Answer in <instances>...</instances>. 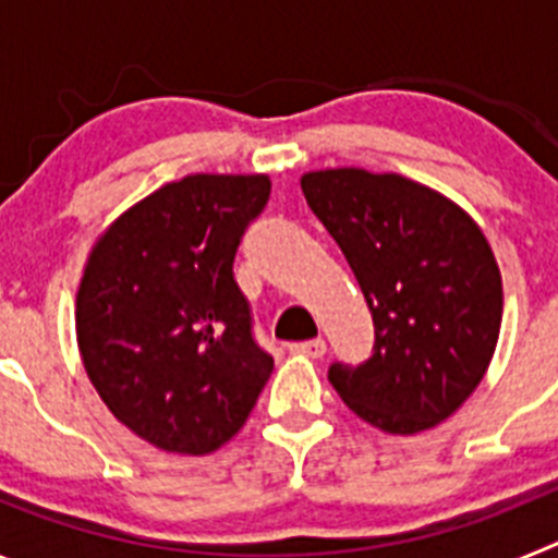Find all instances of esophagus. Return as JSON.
I'll return each instance as SVG.
<instances>
[{
  "mask_svg": "<svg viewBox=\"0 0 558 558\" xmlns=\"http://www.w3.org/2000/svg\"><path fill=\"white\" fill-rule=\"evenodd\" d=\"M288 349L293 354H304V357H324V354H327V340L324 338L302 340V343H290Z\"/></svg>",
  "mask_w": 558,
  "mask_h": 558,
  "instance_id": "34e87169",
  "label": "esophagus"
}]
</instances>
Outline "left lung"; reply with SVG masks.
I'll list each match as a JSON object with an SVG mask.
<instances>
[{"instance_id":"left-lung-1","label":"left lung","mask_w":558,"mask_h":558,"mask_svg":"<svg viewBox=\"0 0 558 558\" xmlns=\"http://www.w3.org/2000/svg\"><path fill=\"white\" fill-rule=\"evenodd\" d=\"M304 198L347 256L374 322L372 357L329 383L363 422L411 433L466 402L495 354L502 282L475 220L393 172H307Z\"/></svg>"}]
</instances>
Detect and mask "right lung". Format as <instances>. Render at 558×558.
Returning a JSON list of instances; mask_svg holds the SVG:
<instances>
[{
	"instance_id": "1",
	"label": "right lung",
	"mask_w": 558,
	"mask_h": 558,
	"mask_svg": "<svg viewBox=\"0 0 558 558\" xmlns=\"http://www.w3.org/2000/svg\"><path fill=\"white\" fill-rule=\"evenodd\" d=\"M268 198V175H186L128 209L88 256L83 366L108 411L159 450H218L274 372L234 282L236 248Z\"/></svg>"
}]
</instances>
